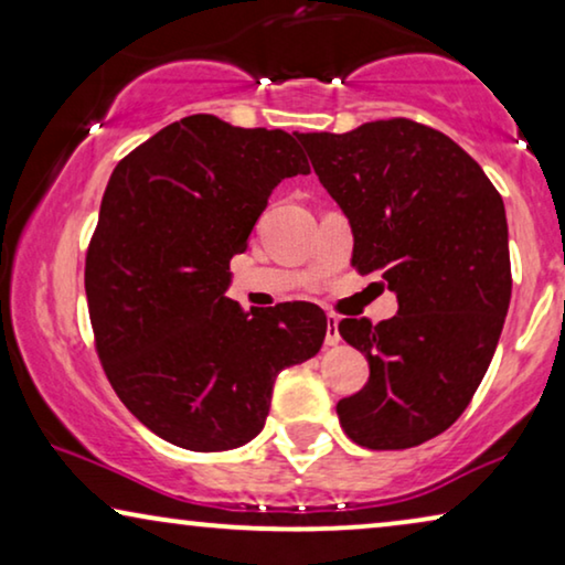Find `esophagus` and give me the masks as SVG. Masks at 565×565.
<instances>
[{"label": "esophagus", "instance_id": "obj_1", "mask_svg": "<svg viewBox=\"0 0 565 565\" xmlns=\"http://www.w3.org/2000/svg\"><path fill=\"white\" fill-rule=\"evenodd\" d=\"M339 342H342V337H339V321H337V316H329V321H327V339H323V344L337 347Z\"/></svg>", "mask_w": 565, "mask_h": 565}]
</instances>
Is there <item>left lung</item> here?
<instances>
[{
  "instance_id": "8db88e82",
  "label": "left lung",
  "mask_w": 565,
  "mask_h": 565,
  "mask_svg": "<svg viewBox=\"0 0 565 565\" xmlns=\"http://www.w3.org/2000/svg\"><path fill=\"white\" fill-rule=\"evenodd\" d=\"M350 221L352 265L396 292L388 321L342 319L367 358L365 388L337 404L352 443L406 450L443 435L473 398L512 298L504 200L452 138L422 122L300 134Z\"/></svg>"
}]
</instances>
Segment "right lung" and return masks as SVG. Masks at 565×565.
<instances>
[{"instance_id": "add662e5", "label": "right lung", "mask_w": 565, "mask_h": 565, "mask_svg": "<svg viewBox=\"0 0 565 565\" xmlns=\"http://www.w3.org/2000/svg\"><path fill=\"white\" fill-rule=\"evenodd\" d=\"M285 130L190 115L115 167L84 267L107 381L143 427L195 452L234 450L265 427L280 370L327 337L313 303L244 311L228 262L285 177L308 174Z\"/></svg>"}]
</instances>
